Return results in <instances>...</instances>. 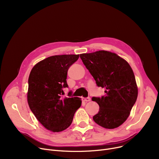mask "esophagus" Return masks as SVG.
Returning <instances> with one entry per match:
<instances>
[{
    "label": "esophagus",
    "instance_id": "34e87169",
    "mask_svg": "<svg viewBox=\"0 0 159 159\" xmlns=\"http://www.w3.org/2000/svg\"><path fill=\"white\" fill-rule=\"evenodd\" d=\"M82 100H83V101H84V102H89V101H91V99H90V98H89V97L83 98H82Z\"/></svg>",
    "mask_w": 159,
    "mask_h": 159
}]
</instances>
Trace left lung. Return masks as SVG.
<instances>
[{
	"instance_id": "left-lung-1",
	"label": "left lung",
	"mask_w": 159,
	"mask_h": 159,
	"mask_svg": "<svg viewBox=\"0 0 159 159\" xmlns=\"http://www.w3.org/2000/svg\"><path fill=\"white\" fill-rule=\"evenodd\" d=\"M80 57L105 95L93 97L99 106L93 120L106 129L118 128L127 120L138 96L134 73L128 62L115 53L101 50Z\"/></svg>"
}]
</instances>
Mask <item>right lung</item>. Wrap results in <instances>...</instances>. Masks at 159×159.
Masks as SVG:
<instances>
[{"mask_svg": "<svg viewBox=\"0 0 159 159\" xmlns=\"http://www.w3.org/2000/svg\"><path fill=\"white\" fill-rule=\"evenodd\" d=\"M79 55L49 57L32 68L28 79L27 93L30 110L43 126L52 132L68 128L75 113L81 106L79 97H63L68 88L67 73Z\"/></svg>", "mask_w": 159, "mask_h": 159, "instance_id": "right-lung-1", "label": "right lung"}]
</instances>
